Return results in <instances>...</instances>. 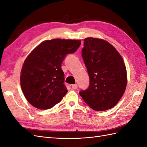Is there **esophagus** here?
Listing matches in <instances>:
<instances>
[{"label": "esophagus", "instance_id": "esophagus-1", "mask_svg": "<svg viewBox=\"0 0 147 147\" xmlns=\"http://www.w3.org/2000/svg\"><path fill=\"white\" fill-rule=\"evenodd\" d=\"M78 88V86L77 84H72V88L73 90H76V89Z\"/></svg>", "mask_w": 147, "mask_h": 147}]
</instances>
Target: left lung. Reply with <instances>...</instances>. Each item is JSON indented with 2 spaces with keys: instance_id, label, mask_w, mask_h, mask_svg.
I'll use <instances>...</instances> for the list:
<instances>
[{
  "instance_id": "obj_1",
  "label": "left lung",
  "mask_w": 147,
  "mask_h": 147,
  "mask_svg": "<svg viewBox=\"0 0 147 147\" xmlns=\"http://www.w3.org/2000/svg\"><path fill=\"white\" fill-rule=\"evenodd\" d=\"M84 41L82 57L90 77V86L79 94L92 109L107 110L118 104L125 92V64L116 48L107 41L93 37Z\"/></svg>"
}]
</instances>
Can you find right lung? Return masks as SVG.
Returning <instances> with one entry per match:
<instances>
[{"mask_svg": "<svg viewBox=\"0 0 147 147\" xmlns=\"http://www.w3.org/2000/svg\"><path fill=\"white\" fill-rule=\"evenodd\" d=\"M80 45V40H47L29 53L22 67L20 84L34 107L49 109L63 99L68 91L61 64L66 55L76 51Z\"/></svg>", "mask_w": 147, "mask_h": 147, "instance_id": "right-lung-1", "label": "right lung"}]
</instances>
